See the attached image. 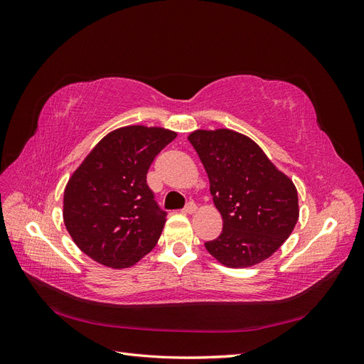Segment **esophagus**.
I'll return each instance as SVG.
<instances>
[{
	"label": "esophagus",
	"mask_w": 364,
	"mask_h": 364,
	"mask_svg": "<svg viewBox=\"0 0 364 364\" xmlns=\"http://www.w3.org/2000/svg\"><path fill=\"white\" fill-rule=\"evenodd\" d=\"M196 209H197V205L194 202H188V203H186V206L182 209V211L185 214H193V213H196Z\"/></svg>",
	"instance_id": "esophagus-1"
}]
</instances>
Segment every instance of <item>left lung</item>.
Segmentation results:
<instances>
[{
	"label": "left lung",
	"instance_id": "8db88e82",
	"mask_svg": "<svg viewBox=\"0 0 364 364\" xmlns=\"http://www.w3.org/2000/svg\"><path fill=\"white\" fill-rule=\"evenodd\" d=\"M209 178L223 230L205 247L226 267L267 259L290 237L299 218L294 183L257 142L229 129L196 130L188 136Z\"/></svg>",
	"mask_w": 364,
	"mask_h": 364
}]
</instances>
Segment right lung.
I'll list each match as a JSON object with an SVG mask.
<instances>
[{"mask_svg":"<svg viewBox=\"0 0 364 364\" xmlns=\"http://www.w3.org/2000/svg\"><path fill=\"white\" fill-rule=\"evenodd\" d=\"M174 138L162 127H121L74 171L63 194V222L87 257L126 269L156 246L167 213L149 188L147 171Z\"/></svg>","mask_w":364,"mask_h":364,"instance_id":"1","label":"right lung"}]
</instances>
